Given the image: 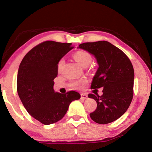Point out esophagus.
I'll use <instances>...</instances> for the list:
<instances>
[{
  "mask_svg": "<svg viewBox=\"0 0 152 152\" xmlns=\"http://www.w3.org/2000/svg\"><path fill=\"white\" fill-rule=\"evenodd\" d=\"M87 94H85V93H82L81 94V99H87Z\"/></svg>",
  "mask_w": 152,
  "mask_h": 152,
  "instance_id": "34e87169",
  "label": "esophagus"
}]
</instances>
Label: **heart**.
<instances>
[{"label": "heart", "instance_id": "obj_1", "mask_svg": "<svg viewBox=\"0 0 152 152\" xmlns=\"http://www.w3.org/2000/svg\"><path fill=\"white\" fill-rule=\"evenodd\" d=\"M73 58L82 67H87L91 64L92 61V57L91 53H88V51L84 50H80L76 51L73 55ZM64 63H65V60H64L63 58L60 59V60L58 61L57 65L58 71H60L61 70V68H63V66L64 65ZM86 82L87 80L86 78H82L79 80H76L72 82V86L74 88L79 89L81 88Z\"/></svg>", "mask_w": 152, "mask_h": 152}]
</instances>
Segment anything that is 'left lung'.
I'll return each mask as SVG.
<instances>
[{
    "instance_id": "obj_1",
    "label": "left lung",
    "mask_w": 152,
    "mask_h": 152,
    "mask_svg": "<svg viewBox=\"0 0 152 152\" xmlns=\"http://www.w3.org/2000/svg\"><path fill=\"white\" fill-rule=\"evenodd\" d=\"M94 56L99 68L92 80L91 88L103 87L102 94H89L97 103L96 109L90 114L99 124H107L119 119L126 112L133 96L134 70L125 53L106 41L79 45Z\"/></svg>"
}]
</instances>
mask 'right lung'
Wrapping results in <instances>:
<instances>
[{"label":"right lung","mask_w":152,"mask_h":152,"mask_svg":"<svg viewBox=\"0 0 152 152\" xmlns=\"http://www.w3.org/2000/svg\"><path fill=\"white\" fill-rule=\"evenodd\" d=\"M72 48V43L46 41L32 48L20 64L18 94L29 114L44 125L62 119L71 102L80 98L75 91L61 94L53 90L58 61Z\"/></svg>","instance_id":"add662e5"}]
</instances>
